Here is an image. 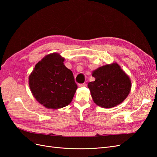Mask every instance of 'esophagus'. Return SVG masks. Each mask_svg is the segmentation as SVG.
<instances>
[{
	"mask_svg": "<svg viewBox=\"0 0 157 157\" xmlns=\"http://www.w3.org/2000/svg\"><path fill=\"white\" fill-rule=\"evenodd\" d=\"M86 86V84H85V83H82V84H78V86H79L80 88L84 87V86Z\"/></svg>",
	"mask_w": 157,
	"mask_h": 157,
	"instance_id": "34e87169",
	"label": "esophagus"
}]
</instances>
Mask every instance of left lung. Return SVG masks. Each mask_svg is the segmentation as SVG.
<instances>
[{"label": "left lung", "mask_w": 157, "mask_h": 157, "mask_svg": "<svg viewBox=\"0 0 157 157\" xmlns=\"http://www.w3.org/2000/svg\"><path fill=\"white\" fill-rule=\"evenodd\" d=\"M93 82L88 84L94 102L103 108L119 105L130 94L131 80L116 62L107 64L93 71Z\"/></svg>", "instance_id": "obj_1"}]
</instances>
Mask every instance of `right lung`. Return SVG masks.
I'll use <instances>...</instances> for the list:
<instances>
[{
    "instance_id": "add662e5",
    "label": "right lung",
    "mask_w": 157,
    "mask_h": 157,
    "mask_svg": "<svg viewBox=\"0 0 157 157\" xmlns=\"http://www.w3.org/2000/svg\"><path fill=\"white\" fill-rule=\"evenodd\" d=\"M64 60L58 53L49 54L35 65L29 76L33 96L47 109L68 105L77 89L72 71L64 65Z\"/></svg>"
}]
</instances>
